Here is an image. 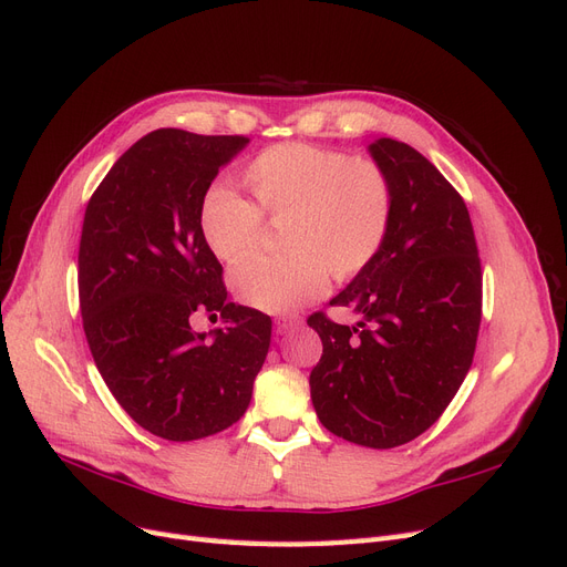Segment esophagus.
<instances>
[{
	"mask_svg": "<svg viewBox=\"0 0 567 567\" xmlns=\"http://www.w3.org/2000/svg\"><path fill=\"white\" fill-rule=\"evenodd\" d=\"M302 319L296 317V315H279L277 319H274V323H277V331L279 333H286L288 329H293V326H298Z\"/></svg>",
	"mask_w": 567,
	"mask_h": 567,
	"instance_id": "34e87169",
	"label": "esophagus"
}]
</instances>
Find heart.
<instances>
[{
  "instance_id": "obj_1",
  "label": "heart",
  "mask_w": 567,
  "mask_h": 567,
  "mask_svg": "<svg viewBox=\"0 0 567 567\" xmlns=\"http://www.w3.org/2000/svg\"><path fill=\"white\" fill-rule=\"evenodd\" d=\"M246 179L257 205L215 184L200 203V231L219 260L234 262L260 241L265 217H288V252L250 255L231 271L238 298L257 310L293 312L326 293L331 274L354 279L379 255L392 219V182L379 161L279 144L250 163Z\"/></svg>"
}]
</instances>
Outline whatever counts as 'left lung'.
Returning a JSON list of instances; mask_svg holds the SVG:
<instances>
[{
  "label": "left lung",
  "mask_w": 567,
  "mask_h": 567,
  "mask_svg": "<svg viewBox=\"0 0 567 567\" xmlns=\"http://www.w3.org/2000/svg\"><path fill=\"white\" fill-rule=\"evenodd\" d=\"M392 182V219L373 262L331 300L359 315L342 326L315 312L321 338L310 373L326 431L371 450L425 433L473 364L483 319V269L456 188L404 142L371 144Z\"/></svg>",
  "instance_id": "obj_1"
}]
</instances>
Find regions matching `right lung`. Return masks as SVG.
Masks as SVG:
<instances>
[{
    "label": "right lung",
    "instance_id": "1",
    "mask_svg": "<svg viewBox=\"0 0 567 567\" xmlns=\"http://www.w3.org/2000/svg\"><path fill=\"white\" fill-rule=\"evenodd\" d=\"M250 140L163 127L115 161L84 210L78 290L94 364L144 431L192 442L246 414L271 319L227 302L221 265L200 231L219 167ZM226 321L208 341L196 313Z\"/></svg>",
    "mask_w": 567,
    "mask_h": 567
}]
</instances>
